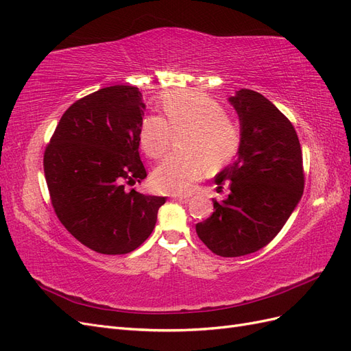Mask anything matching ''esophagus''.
Here are the masks:
<instances>
[{"label":"esophagus","instance_id":"34e87169","mask_svg":"<svg viewBox=\"0 0 351 351\" xmlns=\"http://www.w3.org/2000/svg\"><path fill=\"white\" fill-rule=\"evenodd\" d=\"M174 199H176L177 202H182V204H187V202L190 200L189 196H176Z\"/></svg>","mask_w":351,"mask_h":351}]
</instances>
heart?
Wrapping results in <instances>:
<instances>
[{"label": "heart", "instance_id": "1", "mask_svg": "<svg viewBox=\"0 0 351 351\" xmlns=\"http://www.w3.org/2000/svg\"><path fill=\"white\" fill-rule=\"evenodd\" d=\"M159 115H147L139 130L145 154L161 158L171 145L174 133H182L184 154L167 156L152 173L158 192L183 195L205 174L206 167L217 169L227 165L239 151L240 132L236 121L221 104L197 89L173 90L164 95Z\"/></svg>", "mask_w": 351, "mask_h": 351}]
</instances>
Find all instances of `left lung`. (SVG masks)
I'll list each match as a JSON object with an SVG mask.
<instances>
[{"mask_svg":"<svg viewBox=\"0 0 351 351\" xmlns=\"http://www.w3.org/2000/svg\"><path fill=\"white\" fill-rule=\"evenodd\" d=\"M228 102L240 120L237 159L215 176L230 195L214 199V214L197 222L196 232L208 249L237 258L262 249L278 234L299 204L303 156L299 137L275 105L250 89H240Z\"/></svg>","mask_w":351,"mask_h":351,"instance_id":"left-lung-1","label":"left lung"}]
</instances>
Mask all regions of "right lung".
I'll use <instances>...</instances> for the list:
<instances>
[{"instance_id": "add662e5", "label": "right lung", "mask_w": 351, "mask_h": 351, "mask_svg": "<svg viewBox=\"0 0 351 351\" xmlns=\"http://www.w3.org/2000/svg\"><path fill=\"white\" fill-rule=\"evenodd\" d=\"M146 105L136 86H108L62 114L44 155L52 206L61 224L84 246L125 254L151 236L165 197L124 190L146 169L139 130Z\"/></svg>"}]
</instances>
